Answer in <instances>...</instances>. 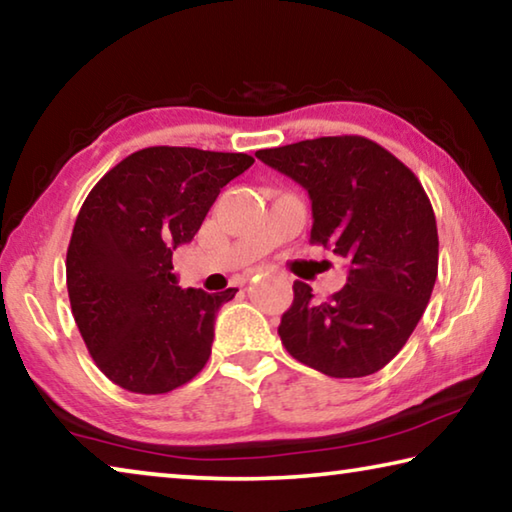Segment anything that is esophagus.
Listing matches in <instances>:
<instances>
[{
	"label": "esophagus",
	"instance_id": "34e87169",
	"mask_svg": "<svg viewBox=\"0 0 512 512\" xmlns=\"http://www.w3.org/2000/svg\"><path fill=\"white\" fill-rule=\"evenodd\" d=\"M264 271V268H253V271H248L244 277H241V284H246L248 280H250V277H255L257 273H262Z\"/></svg>",
	"mask_w": 512,
	"mask_h": 512
}]
</instances>
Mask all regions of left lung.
<instances>
[{
    "instance_id": "left-lung-1",
    "label": "left lung",
    "mask_w": 512,
    "mask_h": 512,
    "mask_svg": "<svg viewBox=\"0 0 512 512\" xmlns=\"http://www.w3.org/2000/svg\"><path fill=\"white\" fill-rule=\"evenodd\" d=\"M311 198V244L348 259V284L327 302L293 282L277 327L293 359L327 377H366L409 341L438 275L436 216L420 180L359 135L318 137L255 153Z\"/></svg>"
}]
</instances>
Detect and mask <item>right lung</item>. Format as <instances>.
I'll use <instances>...</instances> for the list:
<instances>
[{
    "mask_svg": "<svg viewBox=\"0 0 512 512\" xmlns=\"http://www.w3.org/2000/svg\"><path fill=\"white\" fill-rule=\"evenodd\" d=\"M253 162L246 153L149 146L85 198L67 248L69 305L94 363L117 386L169 393L210 359L216 311L237 289H180L171 255Z\"/></svg>",
    "mask_w": 512,
    "mask_h": 512,
    "instance_id": "obj_1",
    "label": "right lung"
}]
</instances>
